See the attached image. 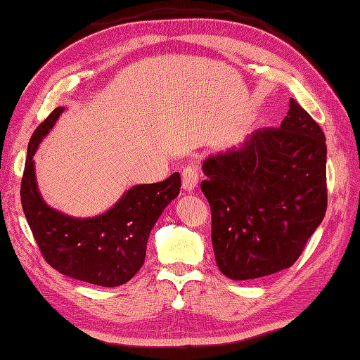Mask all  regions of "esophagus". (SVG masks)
I'll list each match as a JSON object with an SVG mask.
<instances>
[{
  "label": "esophagus",
  "mask_w": 360,
  "mask_h": 360,
  "mask_svg": "<svg viewBox=\"0 0 360 360\" xmlns=\"http://www.w3.org/2000/svg\"><path fill=\"white\" fill-rule=\"evenodd\" d=\"M182 187L187 192H192V190L198 186V181H200V173H198V168L195 164H188L182 168Z\"/></svg>",
  "instance_id": "obj_1"
}]
</instances>
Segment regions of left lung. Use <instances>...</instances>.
Instances as JSON below:
<instances>
[{
  "label": "left lung",
  "mask_w": 360,
  "mask_h": 360,
  "mask_svg": "<svg viewBox=\"0 0 360 360\" xmlns=\"http://www.w3.org/2000/svg\"><path fill=\"white\" fill-rule=\"evenodd\" d=\"M212 244L227 278L254 280L292 266L326 212L322 128L289 101L280 128H263L202 162Z\"/></svg>",
  "instance_id": "1"
}]
</instances>
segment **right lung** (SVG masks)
<instances>
[{
  "label": "right lung",
  "instance_id": "add662e5",
  "mask_svg": "<svg viewBox=\"0 0 360 360\" xmlns=\"http://www.w3.org/2000/svg\"><path fill=\"white\" fill-rule=\"evenodd\" d=\"M63 111V106L53 110L30 137L20 192L22 212L53 269L91 285L120 286L142 267L153 226L179 195L181 174L173 173L156 184L133 186L111 209L96 217L77 218L51 207L38 190L34 155Z\"/></svg>",
  "mask_w": 360,
  "mask_h": 360
}]
</instances>
